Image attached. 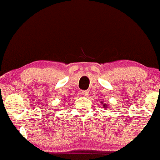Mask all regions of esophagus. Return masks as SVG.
Wrapping results in <instances>:
<instances>
[{
    "label": "esophagus",
    "instance_id": "obj_1",
    "mask_svg": "<svg viewBox=\"0 0 160 160\" xmlns=\"http://www.w3.org/2000/svg\"><path fill=\"white\" fill-rule=\"evenodd\" d=\"M89 92L88 91V90H83V91H82V96H84V97H86V96H88V95H89Z\"/></svg>",
    "mask_w": 160,
    "mask_h": 160
}]
</instances>
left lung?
I'll use <instances>...</instances> for the list:
<instances>
[{
	"label": "left lung",
	"mask_w": 160,
	"mask_h": 160,
	"mask_svg": "<svg viewBox=\"0 0 160 160\" xmlns=\"http://www.w3.org/2000/svg\"><path fill=\"white\" fill-rule=\"evenodd\" d=\"M102 104H103V102H102ZM103 107H104V108H107V107H108L107 104H103Z\"/></svg>",
	"instance_id": "8db88e82"
}]
</instances>
